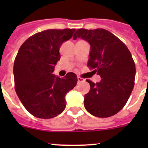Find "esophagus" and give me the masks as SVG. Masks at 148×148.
I'll return each mask as SVG.
<instances>
[{
	"label": "esophagus",
	"mask_w": 148,
	"mask_h": 148,
	"mask_svg": "<svg viewBox=\"0 0 148 148\" xmlns=\"http://www.w3.org/2000/svg\"><path fill=\"white\" fill-rule=\"evenodd\" d=\"M84 82V79L82 78H81V77L78 76V83H82V82Z\"/></svg>",
	"instance_id": "esophagus-1"
}]
</instances>
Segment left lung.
I'll list each match as a JSON object with an SVG mask.
<instances>
[{
    "mask_svg": "<svg viewBox=\"0 0 148 148\" xmlns=\"http://www.w3.org/2000/svg\"><path fill=\"white\" fill-rule=\"evenodd\" d=\"M81 38L90 44L87 66L100 75L101 82L90 84L84 95L85 109L92 116L108 118L119 113L132 92L136 75L135 63L127 46L104 29H78L73 39Z\"/></svg>",
    "mask_w": 148,
    "mask_h": 148,
    "instance_id": "8db88e82",
    "label": "left lung"
}]
</instances>
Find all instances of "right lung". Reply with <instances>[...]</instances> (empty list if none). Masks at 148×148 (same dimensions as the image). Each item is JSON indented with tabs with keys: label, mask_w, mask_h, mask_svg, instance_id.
<instances>
[{
	"label": "right lung",
	"mask_w": 148,
	"mask_h": 148,
	"mask_svg": "<svg viewBox=\"0 0 148 148\" xmlns=\"http://www.w3.org/2000/svg\"><path fill=\"white\" fill-rule=\"evenodd\" d=\"M75 31L53 29L38 32L18 50L13 67L15 92L27 110L37 118H54L62 113L65 95L76 85L75 73H68L61 78L53 74L61 58V44Z\"/></svg>",
	"instance_id": "add662e5"
}]
</instances>
